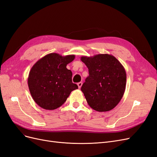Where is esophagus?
Returning a JSON list of instances; mask_svg holds the SVG:
<instances>
[{
	"instance_id": "obj_1",
	"label": "esophagus",
	"mask_w": 157,
	"mask_h": 157,
	"mask_svg": "<svg viewBox=\"0 0 157 157\" xmlns=\"http://www.w3.org/2000/svg\"><path fill=\"white\" fill-rule=\"evenodd\" d=\"M77 85H78V88H81V86H82V82H78L77 84Z\"/></svg>"
}]
</instances>
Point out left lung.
Returning a JSON list of instances; mask_svg holds the SVG:
<instances>
[{"label": "left lung", "mask_w": 157, "mask_h": 157, "mask_svg": "<svg viewBox=\"0 0 157 157\" xmlns=\"http://www.w3.org/2000/svg\"><path fill=\"white\" fill-rule=\"evenodd\" d=\"M89 76L81 87L89 106L99 112L115 108L124 95L126 84V71L115 56L97 54L82 56Z\"/></svg>", "instance_id": "1"}]
</instances>
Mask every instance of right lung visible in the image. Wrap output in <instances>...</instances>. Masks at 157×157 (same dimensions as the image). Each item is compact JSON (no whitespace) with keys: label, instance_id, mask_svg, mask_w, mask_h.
Wrapping results in <instances>:
<instances>
[{"label":"right lung","instance_id":"right-lung-1","mask_svg":"<svg viewBox=\"0 0 157 157\" xmlns=\"http://www.w3.org/2000/svg\"><path fill=\"white\" fill-rule=\"evenodd\" d=\"M75 55L62 56L51 53L42 58L33 66L28 77V86L33 100L46 110L59 107L71 92L78 89L72 82V72L66 66Z\"/></svg>","mask_w":157,"mask_h":157}]
</instances>
